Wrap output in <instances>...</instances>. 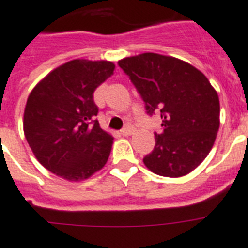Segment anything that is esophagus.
Wrapping results in <instances>:
<instances>
[{"mask_svg": "<svg viewBox=\"0 0 248 248\" xmlns=\"http://www.w3.org/2000/svg\"><path fill=\"white\" fill-rule=\"evenodd\" d=\"M134 134V128L131 127V126H127V127H124L121 130V135L122 136H130V135Z\"/></svg>", "mask_w": 248, "mask_h": 248, "instance_id": "esophagus-1", "label": "esophagus"}]
</instances>
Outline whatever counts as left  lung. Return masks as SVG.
Returning a JSON list of instances; mask_svg holds the SVG:
<instances>
[{
  "mask_svg": "<svg viewBox=\"0 0 248 248\" xmlns=\"http://www.w3.org/2000/svg\"><path fill=\"white\" fill-rule=\"evenodd\" d=\"M149 114L160 112L161 132L153 153L143 157L149 170L179 178L201 165L219 128V98L207 77L183 60L155 53L121 59Z\"/></svg>",
  "mask_w": 248,
  "mask_h": 248,
  "instance_id": "obj_1",
  "label": "left lung"
}]
</instances>
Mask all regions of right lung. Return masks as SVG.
<instances>
[{"label": "right lung", "mask_w": 248, "mask_h": 248, "mask_svg": "<svg viewBox=\"0 0 248 248\" xmlns=\"http://www.w3.org/2000/svg\"><path fill=\"white\" fill-rule=\"evenodd\" d=\"M107 60L74 59L35 85L24 112V134L41 165L69 182H82L107 163L113 137L94 117L95 88L113 74Z\"/></svg>", "instance_id": "obj_1"}]
</instances>
